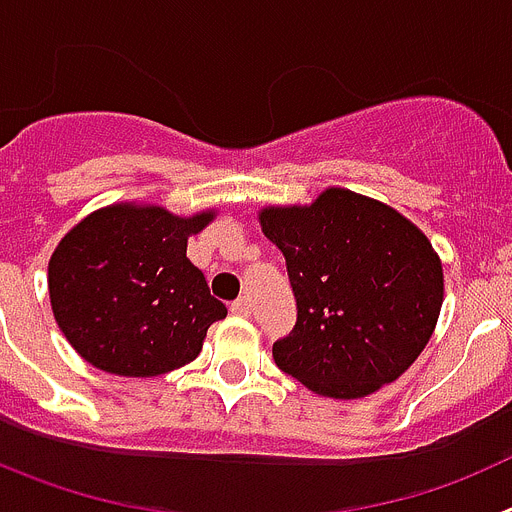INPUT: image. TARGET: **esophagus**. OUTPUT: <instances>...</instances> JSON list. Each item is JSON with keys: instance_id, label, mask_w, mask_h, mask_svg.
Masks as SVG:
<instances>
[{"instance_id": "34e87169", "label": "esophagus", "mask_w": 512, "mask_h": 512, "mask_svg": "<svg viewBox=\"0 0 512 512\" xmlns=\"http://www.w3.org/2000/svg\"><path fill=\"white\" fill-rule=\"evenodd\" d=\"M230 312H233V315H241V318H248V315H251V300H248V297L235 300L233 305H230Z\"/></svg>"}]
</instances>
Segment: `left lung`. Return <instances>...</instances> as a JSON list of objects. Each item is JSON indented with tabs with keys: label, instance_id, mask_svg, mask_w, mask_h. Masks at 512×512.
<instances>
[{
	"label": "left lung",
	"instance_id": "obj_1",
	"mask_svg": "<svg viewBox=\"0 0 512 512\" xmlns=\"http://www.w3.org/2000/svg\"><path fill=\"white\" fill-rule=\"evenodd\" d=\"M261 233L287 261L297 325L271 354L333 400H359L415 364L443 305V264L400 210L328 187L310 205H266Z\"/></svg>",
	"mask_w": 512,
	"mask_h": 512
}]
</instances>
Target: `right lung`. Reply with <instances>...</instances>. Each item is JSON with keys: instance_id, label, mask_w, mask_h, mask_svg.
<instances>
[{"instance_id": "1", "label": "right lung", "mask_w": 512, "mask_h": 512, "mask_svg": "<svg viewBox=\"0 0 512 512\" xmlns=\"http://www.w3.org/2000/svg\"><path fill=\"white\" fill-rule=\"evenodd\" d=\"M217 207L176 215L158 202H112L81 217L48 261V295L76 354L117 377H158L200 356L228 315L187 243Z\"/></svg>"}]
</instances>
